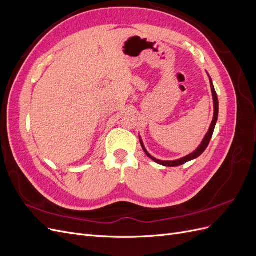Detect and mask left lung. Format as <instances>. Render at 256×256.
I'll return each instance as SVG.
<instances>
[{
	"label": "left lung",
	"instance_id": "left-lung-1",
	"mask_svg": "<svg viewBox=\"0 0 256 256\" xmlns=\"http://www.w3.org/2000/svg\"><path fill=\"white\" fill-rule=\"evenodd\" d=\"M209 81H210V88H212V99H214V118H212V122L210 124V127H209L208 129V132L206 134L205 138H203L202 143L200 144V146L198 147V148L191 152L190 154H188V156L186 157H182L180 159L178 160H174V161H164V160H159V159H156L154 157H152V154H150V152H147L145 150V147L143 145V142L141 140L140 138V142H141V145H142V148L143 150L145 152V154L148 156L152 160H154L156 164H161V166H182L184 164H186V162L188 161H191L193 159H196L198 157H200V154H202L204 152V150L207 148V146L209 144V142H210V138L212 136V134H214V127H216V120H218V114H219V102H218V96H216V92L214 90V84H212V78L209 76Z\"/></svg>",
	"mask_w": 256,
	"mask_h": 256
}]
</instances>
